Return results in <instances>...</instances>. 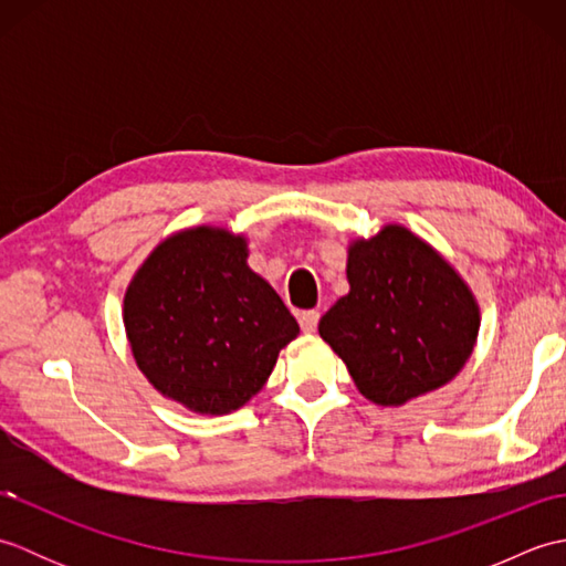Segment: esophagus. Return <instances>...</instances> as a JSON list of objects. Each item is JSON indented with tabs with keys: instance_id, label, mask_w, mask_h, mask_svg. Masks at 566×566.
Segmentation results:
<instances>
[{
	"instance_id": "esophagus-1",
	"label": "esophagus",
	"mask_w": 566,
	"mask_h": 566,
	"mask_svg": "<svg viewBox=\"0 0 566 566\" xmlns=\"http://www.w3.org/2000/svg\"><path fill=\"white\" fill-rule=\"evenodd\" d=\"M318 318H321L318 311H302V314H298V326H302L304 333H316Z\"/></svg>"
}]
</instances>
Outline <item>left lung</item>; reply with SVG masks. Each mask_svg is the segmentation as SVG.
<instances>
[{
  "mask_svg": "<svg viewBox=\"0 0 566 566\" xmlns=\"http://www.w3.org/2000/svg\"><path fill=\"white\" fill-rule=\"evenodd\" d=\"M350 292L318 323L357 389L379 406L440 389L464 367L479 306L462 276L403 226H384L347 252Z\"/></svg>",
  "mask_w": 566,
  "mask_h": 566,
  "instance_id": "1",
  "label": "left lung"
}]
</instances>
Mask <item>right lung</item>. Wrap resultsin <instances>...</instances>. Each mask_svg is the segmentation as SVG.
<instances>
[{"instance_id": "right-lung-1", "label": "right lung", "mask_w": 566, "mask_h": 566, "mask_svg": "<svg viewBox=\"0 0 566 566\" xmlns=\"http://www.w3.org/2000/svg\"><path fill=\"white\" fill-rule=\"evenodd\" d=\"M245 260L243 235L189 228L163 240L126 290L138 369L189 411L221 416L248 403L298 335L280 294Z\"/></svg>"}]
</instances>
